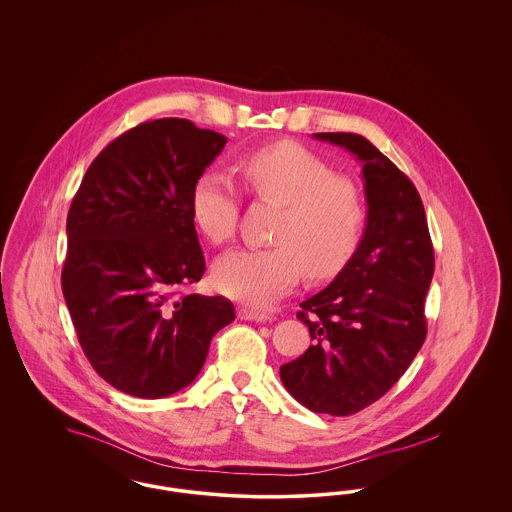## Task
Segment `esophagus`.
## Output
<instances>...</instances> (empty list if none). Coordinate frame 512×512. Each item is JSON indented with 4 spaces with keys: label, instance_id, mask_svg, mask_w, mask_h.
I'll return each mask as SVG.
<instances>
[{
    "label": "esophagus",
    "instance_id": "esophagus-1",
    "mask_svg": "<svg viewBox=\"0 0 512 512\" xmlns=\"http://www.w3.org/2000/svg\"><path fill=\"white\" fill-rule=\"evenodd\" d=\"M238 317L242 320H251V322H267V313H261V311H255V309H249V307H238Z\"/></svg>",
    "mask_w": 512,
    "mask_h": 512
}]
</instances>
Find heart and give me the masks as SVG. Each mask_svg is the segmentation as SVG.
<instances>
[{"mask_svg":"<svg viewBox=\"0 0 512 512\" xmlns=\"http://www.w3.org/2000/svg\"><path fill=\"white\" fill-rule=\"evenodd\" d=\"M247 188L284 205L276 247L234 249L213 268L219 292L251 307H268L293 290L303 276H336L353 257L365 230L366 209L357 186L336 176L311 149L295 142L259 147L242 161ZM240 197L234 182L205 171L192 188L190 213L213 244L234 236Z\"/></svg>","mask_w":512,"mask_h":512,"instance_id":"obj_1","label":"heart"}]
</instances>
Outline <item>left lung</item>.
Listing matches in <instances>:
<instances>
[{
  "mask_svg": "<svg viewBox=\"0 0 512 512\" xmlns=\"http://www.w3.org/2000/svg\"><path fill=\"white\" fill-rule=\"evenodd\" d=\"M313 136L363 165L365 232L338 276L299 305L313 345L280 378L309 411L347 416L378 401L420 351L434 247L420 195L384 153L353 132Z\"/></svg>",
  "mask_w": 512,
  "mask_h": 512,
  "instance_id": "8db88e82",
  "label": "left lung"
}]
</instances>
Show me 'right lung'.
<instances>
[{
  "instance_id": "1",
  "label": "right lung",
  "mask_w": 512,
  "mask_h": 512,
  "mask_svg": "<svg viewBox=\"0 0 512 512\" xmlns=\"http://www.w3.org/2000/svg\"><path fill=\"white\" fill-rule=\"evenodd\" d=\"M226 142L188 119L142 122L99 153L74 195L63 295L88 361L128 395L190 386L236 317L220 295H178L205 272L190 197Z\"/></svg>"
}]
</instances>
